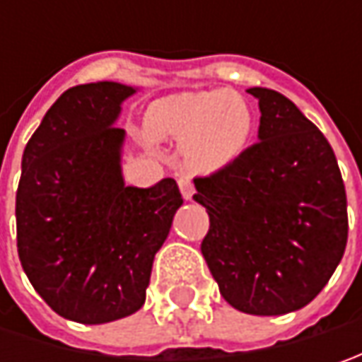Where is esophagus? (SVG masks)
Returning a JSON list of instances; mask_svg holds the SVG:
<instances>
[{
    "label": "esophagus",
    "instance_id": "obj_1",
    "mask_svg": "<svg viewBox=\"0 0 362 362\" xmlns=\"http://www.w3.org/2000/svg\"><path fill=\"white\" fill-rule=\"evenodd\" d=\"M177 183H179V189H181L183 199H191V197H193V193H195V187H193L191 179H187V177H181Z\"/></svg>",
    "mask_w": 362,
    "mask_h": 362
}]
</instances>
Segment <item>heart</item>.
Returning <instances> with one entry per match:
<instances>
[{
  "label": "heart",
  "instance_id": "1",
  "mask_svg": "<svg viewBox=\"0 0 362 362\" xmlns=\"http://www.w3.org/2000/svg\"><path fill=\"white\" fill-rule=\"evenodd\" d=\"M145 129L155 141H185L189 165L216 171L245 148L252 134V112L235 92H179L148 106Z\"/></svg>",
  "mask_w": 362,
  "mask_h": 362
}]
</instances>
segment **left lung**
I'll use <instances>...</instances> for the list:
<instances>
[{
	"mask_svg": "<svg viewBox=\"0 0 362 362\" xmlns=\"http://www.w3.org/2000/svg\"><path fill=\"white\" fill-rule=\"evenodd\" d=\"M256 145L223 169L195 177L209 214L202 254L221 296L240 313H294L327 286L342 259L349 217L341 169L327 136L270 88Z\"/></svg>",
	"mask_w": 362,
	"mask_h": 362,
	"instance_id": "1",
	"label": "left lung"
}]
</instances>
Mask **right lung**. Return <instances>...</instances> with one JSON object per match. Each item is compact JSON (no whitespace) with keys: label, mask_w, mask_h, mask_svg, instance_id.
I'll use <instances>...</instances> for the list:
<instances>
[{"label":"right lung","mask_w":362,"mask_h":362,"mask_svg":"<svg viewBox=\"0 0 362 362\" xmlns=\"http://www.w3.org/2000/svg\"><path fill=\"white\" fill-rule=\"evenodd\" d=\"M132 86L92 82L49 106L21 157L16 193L21 268L49 308L103 325L145 304L155 254L183 197L175 179L124 185L115 127Z\"/></svg>","instance_id":"add662e5"}]
</instances>
